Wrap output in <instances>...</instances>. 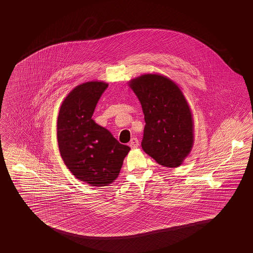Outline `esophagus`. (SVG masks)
Returning a JSON list of instances; mask_svg holds the SVG:
<instances>
[{
    "label": "esophagus",
    "instance_id": "esophagus-1",
    "mask_svg": "<svg viewBox=\"0 0 253 253\" xmlns=\"http://www.w3.org/2000/svg\"><path fill=\"white\" fill-rule=\"evenodd\" d=\"M129 146H130V148H132V149L137 148L138 146H139V141H138L137 138H132V139L130 140V143H129Z\"/></svg>",
    "mask_w": 253,
    "mask_h": 253
}]
</instances>
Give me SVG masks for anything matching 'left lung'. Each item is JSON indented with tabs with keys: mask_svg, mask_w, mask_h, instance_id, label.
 <instances>
[{
	"mask_svg": "<svg viewBox=\"0 0 253 253\" xmlns=\"http://www.w3.org/2000/svg\"><path fill=\"white\" fill-rule=\"evenodd\" d=\"M145 115L142 148L160 165L180 166L194 144L190 107L178 85L160 74H145L129 82Z\"/></svg>",
	"mask_w": 253,
	"mask_h": 253,
	"instance_id": "8db88e82",
	"label": "left lung"
}]
</instances>
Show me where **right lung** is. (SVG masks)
Wrapping results in <instances>:
<instances>
[{"label":"right lung","mask_w":253,"mask_h":253,"mask_svg":"<svg viewBox=\"0 0 253 253\" xmlns=\"http://www.w3.org/2000/svg\"><path fill=\"white\" fill-rule=\"evenodd\" d=\"M107 86L104 82L78 85L63 101L57 118L63 161L77 179L92 186L113 183L130 149L92 119Z\"/></svg>","instance_id":"add662e5"}]
</instances>
